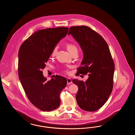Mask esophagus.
<instances>
[{
  "mask_svg": "<svg viewBox=\"0 0 135 135\" xmlns=\"http://www.w3.org/2000/svg\"><path fill=\"white\" fill-rule=\"evenodd\" d=\"M67 84L68 85H69V84H70L72 83V81L71 79L70 78H68L67 79Z\"/></svg>",
  "mask_w": 135,
  "mask_h": 135,
  "instance_id": "1",
  "label": "esophagus"
}]
</instances>
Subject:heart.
Listing matches in <instances>:
<instances>
[{
    "label": "heart",
    "mask_w": 135,
    "mask_h": 135,
    "mask_svg": "<svg viewBox=\"0 0 135 135\" xmlns=\"http://www.w3.org/2000/svg\"><path fill=\"white\" fill-rule=\"evenodd\" d=\"M67 49L68 50V51H69V52H70L71 51H73L75 50H77V47L73 44H68V45H67ZM57 50H58V47L57 46H56L52 51L51 52V55L52 56H55L57 51Z\"/></svg>",
    "instance_id": "b5f03b06"
}]
</instances>
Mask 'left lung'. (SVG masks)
I'll list each match as a JSON object with an SVG mask.
<instances>
[{
  "instance_id": "left-lung-1",
  "label": "left lung",
  "mask_w": 135,
  "mask_h": 135,
  "mask_svg": "<svg viewBox=\"0 0 135 135\" xmlns=\"http://www.w3.org/2000/svg\"><path fill=\"white\" fill-rule=\"evenodd\" d=\"M71 34L83 52L81 67L77 73L88 74L85 82L74 79L78 85L77 104L86 111H95L106 102L113 89L114 64L109 47L103 37L87 26L71 27Z\"/></svg>"
}]
</instances>
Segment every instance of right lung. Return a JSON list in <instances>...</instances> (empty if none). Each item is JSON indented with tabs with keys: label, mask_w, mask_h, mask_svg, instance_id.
Returning <instances> with one entry per match:
<instances>
[{
	"label": "right lung",
	"mask_w": 135,
	"mask_h": 135,
	"mask_svg": "<svg viewBox=\"0 0 135 135\" xmlns=\"http://www.w3.org/2000/svg\"><path fill=\"white\" fill-rule=\"evenodd\" d=\"M69 28L58 27L38 30L21 45L18 54L20 82L33 105L43 111L57 109L60 93L67 85L64 77L52 75L47 81L42 70L59 42L67 35Z\"/></svg>",
	"instance_id": "obj_1"
}]
</instances>
